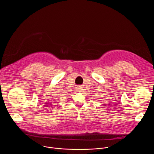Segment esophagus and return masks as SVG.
Here are the masks:
<instances>
[{
	"mask_svg": "<svg viewBox=\"0 0 154 154\" xmlns=\"http://www.w3.org/2000/svg\"><path fill=\"white\" fill-rule=\"evenodd\" d=\"M76 90H77V91H78V92H82V91H83V88L82 87V86L79 85V86H78L77 87Z\"/></svg>",
	"mask_w": 154,
	"mask_h": 154,
	"instance_id": "34e87169",
	"label": "esophagus"
}]
</instances>
